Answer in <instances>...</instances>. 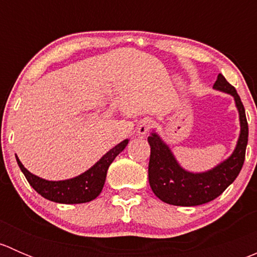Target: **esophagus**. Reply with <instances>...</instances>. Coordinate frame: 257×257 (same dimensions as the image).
Listing matches in <instances>:
<instances>
[{
	"label": "esophagus",
	"mask_w": 257,
	"mask_h": 257,
	"mask_svg": "<svg viewBox=\"0 0 257 257\" xmlns=\"http://www.w3.org/2000/svg\"><path fill=\"white\" fill-rule=\"evenodd\" d=\"M152 128H153L152 121L148 120V119H145V120H142L141 124L138 125V133L141 134V136H147Z\"/></svg>",
	"instance_id": "esophagus-1"
}]
</instances>
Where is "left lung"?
I'll return each instance as SVG.
<instances>
[{
  "label": "left lung",
  "instance_id": "1",
  "mask_svg": "<svg viewBox=\"0 0 257 257\" xmlns=\"http://www.w3.org/2000/svg\"><path fill=\"white\" fill-rule=\"evenodd\" d=\"M214 88L229 93L234 97L240 115V137L231 157L205 173L186 172L179 165L169 147L157 133L148 137L150 145V159L148 177L153 193L164 203L177 206H196L214 200L237 178L245 162L248 126L245 108L236 89L225 79L217 76Z\"/></svg>",
  "mask_w": 257,
  "mask_h": 257
}]
</instances>
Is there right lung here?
Here are the masks:
<instances>
[{
    "instance_id": "1",
    "label": "right lung",
    "mask_w": 257,
    "mask_h": 257,
    "mask_svg": "<svg viewBox=\"0 0 257 257\" xmlns=\"http://www.w3.org/2000/svg\"><path fill=\"white\" fill-rule=\"evenodd\" d=\"M126 144H128V139L115 145L107 154L103 155L99 162L95 163L89 170L68 180H45L28 172L17 157L16 160L30 185L45 199L59 204H82L92 201L99 195L104 186L108 168L115 159L116 155L123 152Z\"/></svg>"
}]
</instances>
